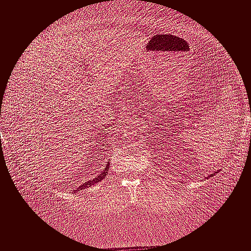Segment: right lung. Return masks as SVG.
Wrapping results in <instances>:
<instances>
[{
	"instance_id": "1",
	"label": "right lung",
	"mask_w": 251,
	"mask_h": 251,
	"mask_svg": "<svg viewBox=\"0 0 251 251\" xmlns=\"http://www.w3.org/2000/svg\"><path fill=\"white\" fill-rule=\"evenodd\" d=\"M108 170H109V160H108V162H107L106 166H104V169H103V171H102V172L100 173V175L97 176V177H95L94 179H91V180H88L87 182H85V184L80 185V186H79L78 188H76V190H73L74 193H75V192L80 191V190H82V188L91 187V186H93V185H94V184H97V182L102 180V179H103V178H106V176L108 175Z\"/></svg>"
}]
</instances>
